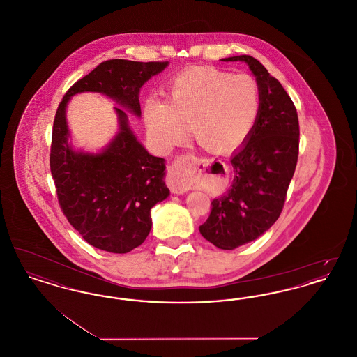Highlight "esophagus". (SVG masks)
<instances>
[{"instance_id": "esophagus-1", "label": "esophagus", "mask_w": 357, "mask_h": 357, "mask_svg": "<svg viewBox=\"0 0 357 357\" xmlns=\"http://www.w3.org/2000/svg\"><path fill=\"white\" fill-rule=\"evenodd\" d=\"M197 163H198V159L194 155L181 156L174 162L167 175V185L174 194H185L190 190L186 176L187 172H190L192 167H195Z\"/></svg>"}]
</instances>
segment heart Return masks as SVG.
Here are the masks:
<instances>
[{
  "label": "heart",
  "instance_id": "heart-1",
  "mask_svg": "<svg viewBox=\"0 0 357 357\" xmlns=\"http://www.w3.org/2000/svg\"><path fill=\"white\" fill-rule=\"evenodd\" d=\"M259 89L255 79L213 68H194L171 82L167 102L150 98L144 121L155 146L169 151L186 139L188 128L211 153L234 150L255 126Z\"/></svg>",
  "mask_w": 357,
  "mask_h": 357
}]
</instances>
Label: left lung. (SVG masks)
<instances>
[{"label": "left lung", "instance_id": "left-lung-1", "mask_svg": "<svg viewBox=\"0 0 357 357\" xmlns=\"http://www.w3.org/2000/svg\"><path fill=\"white\" fill-rule=\"evenodd\" d=\"M221 61L245 63L259 89L255 126L231 155L234 171L229 190L211 202L199 231L223 250L261 237L278 220L298 158V116L284 86L257 59L242 54Z\"/></svg>", "mask_w": 357, "mask_h": 357}]
</instances>
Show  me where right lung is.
Segmentation results:
<instances>
[{
	"instance_id": "right-lung-1",
	"label": "right lung",
	"mask_w": 357,
	"mask_h": 357,
	"mask_svg": "<svg viewBox=\"0 0 357 357\" xmlns=\"http://www.w3.org/2000/svg\"><path fill=\"white\" fill-rule=\"evenodd\" d=\"M167 67L169 61H104L72 85L57 108L51 147L57 198L69 223L96 249L123 255L140 246L153 226L151 208L170 195L166 160L144 149L125 112L142 116L140 88ZM83 91L102 93L122 107H114L117 134L96 153L75 149L68 131L66 107Z\"/></svg>"
}]
</instances>
